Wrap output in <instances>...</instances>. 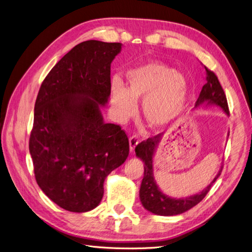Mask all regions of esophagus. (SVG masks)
Listing matches in <instances>:
<instances>
[{
    "instance_id": "1",
    "label": "esophagus",
    "mask_w": 252,
    "mask_h": 252,
    "mask_svg": "<svg viewBox=\"0 0 252 252\" xmlns=\"http://www.w3.org/2000/svg\"><path fill=\"white\" fill-rule=\"evenodd\" d=\"M138 144H139L138 136L132 135V136H130V138H129V147H130V151L131 152L134 151L136 145H138Z\"/></svg>"
}]
</instances>
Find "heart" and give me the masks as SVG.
Listing matches in <instances>:
<instances>
[{
  "instance_id": "obj_1",
  "label": "heart",
  "mask_w": 252,
  "mask_h": 252,
  "mask_svg": "<svg viewBox=\"0 0 252 252\" xmlns=\"http://www.w3.org/2000/svg\"><path fill=\"white\" fill-rule=\"evenodd\" d=\"M127 87L119 79L111 82V105L122 120L133 117L136 102L143 100L142 112L152 129H162L177 119L184 108L188 83L184 74L158 61H150L126 72Z\"/></svg>"
}]
</instances>
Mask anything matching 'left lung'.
<instances>
[{"instance_id":"left-lung-1","label":"left lung","mask_w":252,"mask_h":252,"mask_svg":"<svg viewBox=\"0 0 252 252\" xmlns=\"http://www.w3.org/2000/svg\"><path fill=\"white\" fill-rule=\"evenodd\" d=\"M205 69L206 72H207V78H206L207 83L203 86L201 94L195 102L194 108H200L202 106L207 107V106L216 105L222 109L227 116H229L227 98L218 80V77L206 67ZM161 140L162 135L158 134L155 138L140 143L135 147L136 157L140 158L144 163V178L142 180L140 188V200L145 209L155 213L157 216H177L191 209L204 199L206 194L208 193L213 183L220 177L223 166H220V169L219 170L215 179L211 181L210 184L199 193L186 197H180V199L168 196L159 189L154 175V158Z\"/></svg>"}]
</instances>
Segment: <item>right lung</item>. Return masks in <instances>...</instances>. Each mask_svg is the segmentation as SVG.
I'll list each match as a JSON object with an SVG mask.
<instances>
[{
    "label": "right lung",
    "mask_w": 252,
    "mask_h": 252,
    "mask_svg": "<svg viewBox=\"0 0 252 252\" xmlns=\"http://www.w3.org/2000/svg\"><path fill=\"white\" fill-rule=\"evenodd\" d=\"M121 43L90 40L61 59L43 81L29 140L37 185L61 208L87 212L100 204L104 181L129 155L124 130L105 123L110 66Z\"/></svg>",
    "instance_id": "right-lung-1"
}]
</instances>
